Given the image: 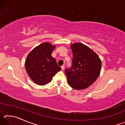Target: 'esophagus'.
I'll return each mask as SVG.
<instances>
[{
    "instance_id": "34e87169",
    "label": "esophagus",
    "mask_w": 125,
    "mask_h": 125,
    "mask_svg": "<svg viewBox=\"0 0 125 125\" xmlns=\"http://www.w3.org/2000/svg\"><path fill=\"white\" fill-rule=\"evenodd\" d=\"M61 68H62V70L63 71V69H64V65H62V66H61Z\"/></svg>"
}]
</instances>
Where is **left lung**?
Returning <instances> with one entry per match:
<instances>
[{"instance_id": "1", "label": "left lung", "mask_w": 125, "mask_h": 125, "mask_svg": "<svg viewBox=\"0 0 125 125\" xmlns=\"http://www.w3.org/2000/svg\"><path fill=\"white\" fill-rule=\"evenodd\" d=\"M73 57L70 69L65 70L68 83L76 90L88 88L98 78L101 61L95 52L82 43L71 45Z\"/></svg>"}]
</instances>
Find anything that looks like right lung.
I'll use <instances>...</instances> for the list:
<instances>
[{"mask_svg":"<svg viewBox=\"0 0 125 125\" xmlns=\"http://www.w3.org/2000/svg\"><path fill=\"white\" fill-rule=\"evenodd\" d=\"M56 46L49 42H43L36 46L27 55L25 68L27 74L35 84L44 85L61 70L56 61L52 57Z\"/></svg>","mask_w":125,"mask_h":125,"instance_id":"obj_1","label":"right lung"}]
</instances>
